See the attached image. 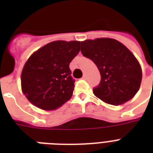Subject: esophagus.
I'll use <instances>...</instances> for the list:
<instances>
[{"label": "esophagus", "instance_id": "esophagus-1", "mask_svg": "<svg viewBox=\"0 0 153 153\" xmlns=\"http://www.w3.org/2000/svg\"><path fill=\"white\" fill-rule=\"evenodd\" d=\"M86 74H83V76H82V79H86Z\"/></svg>", "mask_w": 153, "mask_h": 153}]
</instances>
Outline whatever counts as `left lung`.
Returning <instances> with one entry per match:
<instances>
[{
	"label": "left lung",
	"mask_w": 153,
	"mask_h": 153,
	"mask_svg": "<svg viewBox=\"0 0 153 153\" xmlns=\"http://www.w3.org/2000/svg\"><path fill=\"white\" fill-rule=\"evenodd\" d=\"M81 52L99 70L101 82L94 94L108 104L118 105L128 102L139 91L142 79L140 65L121 42L110 38L81 42Z\"/></svg>",
	"instance_id": "1"
}]
</instances>
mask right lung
Instances as JSON below:
<instances>
[{
    "label": "right lung",
    "instance_id": "1",
    "mask_svg": "<svg viewBox=\"0 0 153 153\" xmlns=\"http://www.w3.org/2000/svg\"><path fill=\"white\" fill-rule=\"evenodd\" d=\"M80 43L51 42L28 58L21 73V89L35 106L54 110L71 98L74 80L69 65L79 54Z\"/></svg>",
    "mask_w": 153,
    "mask_h": 153
}]
</instances>
